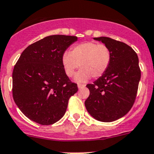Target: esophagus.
<instances>
[{
  "label": "esophagus",
  "instance_id": "obj_1",
  "mask_svg": "<svg viewBox=\"0 0 154 154\" xmlns=\"http://www.w3.org/2000/svg\"><path fill=\"white\" fill-rule=\"evenodd\" d=\"M77 87H78V89H82L83 88H85V85H81V84H79V85H77Z\"/></svg>",
  "mask_w": 154,
  "mask_h": 154
}]
</instances>
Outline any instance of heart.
<instances>
[{"mask_svg":"<svg viewBox=\"0 0 154 154\" xmlns=\"http://www.w3.org/2000/svg\"><path fill=\"white\" fill-rule=\"evenodd\" d=\"M112 61V52L109 46L94 42H87L74 45L70 53L66 52L62 57L64 71L68 77L75 75L74 81L85 83L91 77L98 78L104 75Z\"/></svg>","mask_w":154,"mask_h":154,"instance_id":"obj_1","label":"heart"}]
</instances>
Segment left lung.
<instances>
[{
	"instance_id": "1",
	"label": "left lung",
	"mask_w": 154,
	"mask_h": 154,
	"mask_svg": "<svg viewBox=\"0 0 154 154\" xmlns=\"http://www.w3.org/2000/svg\"><path fill=\"white\" fill-rule=\"evenodd\" d=\"M94 39L109 46L112 61L104 75L87 85L90 95L85 105L94 119L110 122L123 117L133 107L141 77L139 59L124 42L108 37Z\"/></svg>"
}]
</instances>
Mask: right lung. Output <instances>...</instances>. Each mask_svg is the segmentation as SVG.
<instances>
[{"label": "right lung", "mask_w": 154, "mask_h": 154, "mask_svg": "<svg viewBox=\"0 0 154 154\" xmlns=\"http://www.w3.org/2000/svg\"><path fill=\"white\" fill-rule=\"evenodd\" d=\"M77 36L54 35L29 45L16 63L12 73L13 98L32 121L48 125L64 116L69 97L78 91L62 64L66 49Z\"/></svg>", "instance_id": "add662e5"}]
</instances>
